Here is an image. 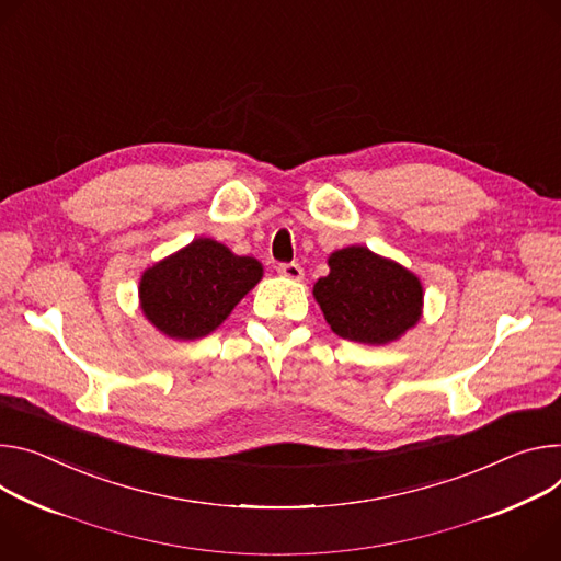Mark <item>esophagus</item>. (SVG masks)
I'll use <instances>...</instances> for the list:
<instances>
[{
    "label": "esophagus",
    "mask_w": 561,
    "mask_h": 561,
    "mask_svg": "<svg viewBox=\"0 0 561 561\" xmlns=\"http://www.w3.org/2000/svg\"><path fill=\"white\" fill-rule=\"evenodd\" d=\"M277 273H279L282 277L293 279V282H299V279L304 277V268H301L299 264H295V262H290V264H279V266H277Z\"/></svg>",
    "instance_id": "esophagus-1"
}]
</instances>
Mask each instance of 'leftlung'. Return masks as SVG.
I'll use <instances>...</instances> for the list:
<instances>
[{
    "label": "left lung",
    "instance_id": "obj_1",
    "mask_svg": "<svg viewBox=\"0 0 561 561\" xmlns=\"http://www.w3.org/2000/svg\"><path fill=\"white\" fill-rule=\"evenodd\" d=\"M329 266L331 273L316 282L313 295L340 337L387 344L419 322L423 286L410 271L365 245L333 252Z\"/></svg>",
    "mask_w": 561,
    "mask_h": 561
}]
</instances>
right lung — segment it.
Masks as SVG:
<instances>
[{"mask_svg":"<svg viewBox=\"0 0 561 561\" xmlns=\"http://www.w3.org/2000/svg\"><path fill=\"white\" fill-rule=\"evenodd\" d=\"M260 279L257 260L237 257L215 239H194L142 273L140 307L165 335L196 340L213 333Z\"/></svg>","mask_w":561,"mask_h":561,"instance_id":"obj_1","label":"right lung"}]
</instances>
